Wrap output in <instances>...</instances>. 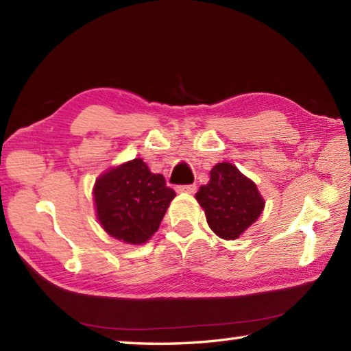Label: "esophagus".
<instances>
[{
	"label": "esophagus",
	"mask_w": 351,
	"mask_h": 351,
	"mask_svg": "<svg viewBox=\"0 0 351 351\" xmlns=\"http://www.w3.org/2000/svg\"><path fill=\"white\" fill-rule=\"evenodd\" d=\"M195 190H197V186H195V184H189V186H178L176 187V192H180V193H193Z\"/></svg>",
	"instance_id": "1"
}]
</instances>
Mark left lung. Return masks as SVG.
<instances>
[{"label":"left lung","instance_id":"left-lung-1","mask_svg":"<svg viewBox=\"0 0 351 351\" xmlns=\"http://www.w3.org/2000/svg\"><path fill=\"white\" fill-rule=\"evenodd\" d=\"M195 197L206 212L207 224L224 240L239 239L265 209L254 181L230 162L217 164L209 184L201 186Z\"/></svg>","mask_w":351,"mask_h":351}]
</instances>
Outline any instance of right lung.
Segmentation results:
<instances>
[{
  "label": "right lung",
  "instance_id": "obj_1",
  "mask_svg": "<svg viewBox=\"0 0 351 351\" xmlns=\"http://www.w3.org/2000/svg\"><path fill=\"white\" fill-rule=\"evenodd\" d=\"M93 193L100 226L128 245L150 240L176 197L164 176L152 173L141 158L100 175Z\"/></svg>",
  "mask_w": 351,
  "mask_h": 351
}]
</instances>
